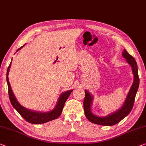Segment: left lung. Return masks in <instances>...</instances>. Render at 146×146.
I'll return each mask as SVG.
<instances>
[{
  "mask_svg": "<svg viewBox=\"0 0 146 146\" xmlns=\"http://www.w3.org/2000/svg\"><path fill=\"white\" fill-rule=\"evenodd\" d=\"M122 55L126 59V62L132 68V71L134 76V82L130 89L128 94L126 96L125 101L122 106L117 111L109 114L105 117H99L92 113V106L94 96L87 90H85L86 96L84 101V109L86 118L89 121L96 124H100L103 126H113L117 124L124 118H125L132 111L134 105L135 97L139 87V80L138 66L134 58L131 56L125 49L122 52Z\"/></svg>",
  "mask_w": 146,
  "mask_h": 146,
  "instance_id": "left-lung-1",
  "label": "left lung"
}]
</instances>
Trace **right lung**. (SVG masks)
<instances>
[{
  "mask_svg": "<svg viewBox=\"0 0 146 146\" xmlns=\"http://www.w3.org/2000/svg\"><path fill=\"white\" fill-rule=\"evenodd\" d=\"M24 45L22 47L19 48L18 50H16L18 51L19 50L21 49L22 47H24ZM11 63L8 66L7 69V72H6V82H7L8 84V95H9V99L11 104L14 109H15L18 113L24 118V119L27 121L29 123L34 124H39L45 123V122H49L50 120H54L57 119L62 113L63 107H64V103L68 98L70 95L71 94L73 90H70L66 92H62V94L60 95L59 98L58 99L57 103L56 105L54 107V108L51 110V111L48 112H39V111H33V110L28 109L25 108L22 105H21L17 99L16 98L15 96H14L13 92H12L11 86H10L9 79H8V74H9V71L10 66H11Z\"/></svg>",
  "mask_w": 146,
  "mask_h": 146,
  "instance_id": "1",
  "label": "right lung"
}]
</instances>
